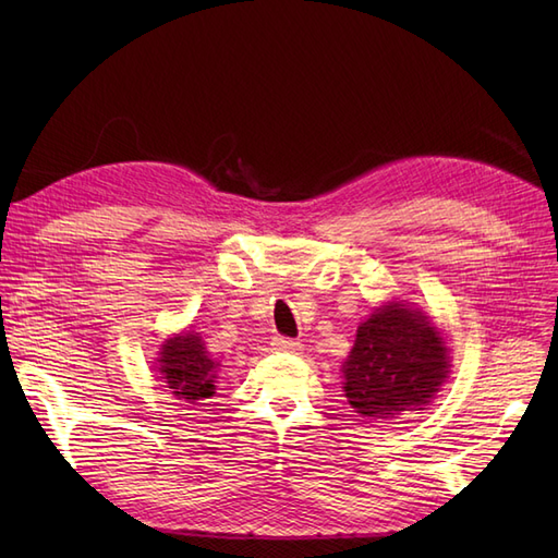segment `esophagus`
Returning <instances> with one entry per match:
<instances>
[{"label": "esophagus", "mask_w": 558, "mask_h": 558, "mask_svg": "<svg viewBox=\"0 0 558 558\" xmlns=\"http://www.w3.org/2000/svg\"><path fill=\"white\" fill-rule=\"evenodd\" d=\"M272 349L283 353H298L302 344L298 340H291V337H272Z\"/></svg>", "instance_id": "34e87169"}]
</instances>
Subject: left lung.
<instances>
[{"label": "left lung", "instance_id": "obj_1", "mask_svg": "<svg viewBox=\"0 0 558 558\" xmlns=\"http://www.w3.org/2000/svg\"><path fill=\"white\" fill-rule=\"evenodd\" d=\"M447 373L440 332L421 312L388 302L359 326L344 363V396L361 416L393 418L424 410Z\"/></svg>", "mask_w": 558, "mask_h": 558}]
</instances>
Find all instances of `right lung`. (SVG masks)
<instances>
[{"label":"right lung","instance_id":"obj_1","mask_svg":"<svg viewBox=\"0 0 558 558\" xmlns=\"http://www.w3.org/2000/svg\"><path fill=\"white\" fill-rule=\"evenodd\" d=\"M214 359L202 344L197 332L167 340L160 351V373L172 393L185 402L205 400L214 396L216 379Z\"/></svg>","mask_w":558,"mask_h":558}]
</instances>
